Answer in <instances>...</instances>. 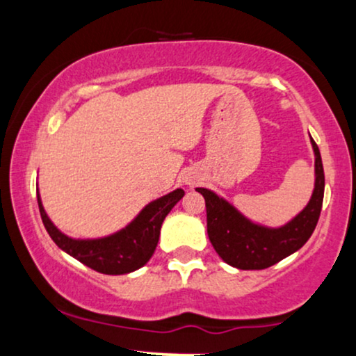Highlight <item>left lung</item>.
<instances>
[{
    "label": "left lung",
    "mask_w": 356,
    "mask_h": 356,
    "mask_svg": "<svg viewBox=\"0 0 356 356\" xmlns=\"http://www.w3.org/2000/svg\"><path fill=\"white\" fill-rule=\"evenodd\" d=\"M314 150V189L308 206L281 227H266L244 218L226 199L197 187L206 199L207 234L216 252L238 269H264L303 248L316 227L325 194V172L318 145Z\"/></svg>",
    "instance_id": "left-lung-1"
}]
</instances>
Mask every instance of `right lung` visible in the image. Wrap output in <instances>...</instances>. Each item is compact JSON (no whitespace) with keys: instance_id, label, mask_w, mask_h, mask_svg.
Wrapping results in <instances>:
<instances>
[{"instance_id":"add662e5","label":"right lung","mask_w":356,"mask_h":356,"mask_svg":"<svg viewBox=\"0 0 356 356\" xmlns=\"http://www.w3.org/2000/svg\"><path fill=\"white\" fill-rule=\"evenodd\" d=\"M38 197V207L44 229L60 249L70 254L85 266L104 273V275H127L142 268L154 254L157 248L161 227L165 216L184 197L182 189H175L167 195L155 199L138 212V216L129 226L115 234L99 239H73L63 234L51 222L43 209L42 199Z\"/></svg>"}]
</instances>
